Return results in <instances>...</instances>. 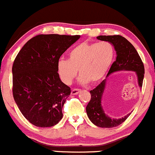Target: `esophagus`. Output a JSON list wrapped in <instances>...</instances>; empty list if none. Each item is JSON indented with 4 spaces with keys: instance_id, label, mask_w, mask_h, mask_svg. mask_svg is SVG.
Returning <instances> with one entry per match:
<instances>
[{
    "instance_id": "esophagus-1",
    "label": "esophagus",
    "mask_w": 155,
    "mask_h": 155,
    "mask_svg": "<svg viewBox=\"0 0 155 155\" xmlns=\"http://www.w3.org/2000/svg\"><path fill=\"white\" fill-rule=\"evenodd\" d=\"M81 92V89H71V95H77V94Z\"/></svg>"
}]
</instances>
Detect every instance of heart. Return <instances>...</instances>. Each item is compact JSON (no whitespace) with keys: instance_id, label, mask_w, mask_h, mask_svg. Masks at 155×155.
I'll use <instances>...</instances> for the list:
<instances>
[{"instance_id":"obj_1","label":"heart","mask_w":155,"mask_h":155,"mask_svg":"<svg viewBox=\"0 0 155 155\" xmlns=\"http://www.w3.org/2000/svg\"><path fill=\"white\" fill-rule=\"evenodd\" d=\"M114 57L115 48L110 42H82L70 51L68 60H58L57 72L68 85L77 76L78 70L81 83L96 84L109 71Z\"/></svg>"}]
</instances>
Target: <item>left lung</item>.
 Segmentation results:
<instances>
[{
  "mask_svg": "<svg viewBox=\"0 0 155 155\" xmlns=\"http://www.w3.org/2000/svg\"><path fill=\"white\" fill-rule=\"evenodd\" d=\"M97 39L110 42L116 51V60L110 68L107 76L119 71H134L138 78V84L141 88L144 78V65L133 45L125 37L119 35L114 36H98ZM106 85V79L99 85L90 91L91 99L87 104V116L91 122L100 127H114L121 125L127 119V114L122 119H111L104 113L101 106L102 95Z\"/></svg>",
  "mask_w": 155,
  "mask_h": 155,
  "instance_id": "8db88e82",
  "label": "left lung"
}]
</instances>
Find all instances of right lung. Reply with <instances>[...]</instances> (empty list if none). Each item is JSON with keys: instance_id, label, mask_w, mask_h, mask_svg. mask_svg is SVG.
<instances>
[{"instance_id": "add662e5", "label": "right lung", "mask_w": 155, "mask_h": 155, "mask_svg": "<svg viewBox=\"0 0 155 155\" xmlns=\"http://www.w3.org/2000/svg\"><path fill=\"white\" fill-rule=\"evenodd\" d=\"M79 35L40 34L23 46L12 66V94L21 113L33 125L52 127L63 118L71 93L57 72L61 55Z\"/></svg>"}]
</instances>
